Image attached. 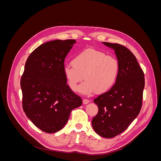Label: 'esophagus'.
I'll list each match as a JSON object with an SVG mask.
<instances>
[{"label": "esophagus", "instance_id": "obj_1", "mask_svg": "<svg viewBox=\"0 0 161 161\" xmlns=\"http://www.w3.org/2000/svg\"><path fill=\"white\" fill-rule=\"evenodd\" d=\"M82 102H83V103H84L85 105H86V104H88V103H89V102H90V100L84 99L83 100H82Z\"/></svg>", "mask_w": 161, "mask_h": 161}]
</instances>
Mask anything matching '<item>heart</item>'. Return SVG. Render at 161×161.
Listing matches in <instances>:
<instances>
[{
    "mask_svg": "<svg viewBox=\"0 0 161 161\" xmlns=\"http://www.w3.org/2000/svg\"><path fill=\"white\" fill-rule=\"evenodd\" d=\"M72 64L64 67V75L70 88L76 91L78 85L84 79L79 92L89 95L96 91L105 92L114 86L118 80L119 64L114 56L106 55L103 52L86 49L73 58Z\"/></svg>",
    "mask_w": 161,
    "mask_h": 161,
    "instance_id": "1",
    "label": "heart"
}]
</instances>
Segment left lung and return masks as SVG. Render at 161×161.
Masks as SVG:
<instances>
[{
    "label": "left lung",
    "mask_w": 161,
    "mask_h": 161,
    "mask_svg": "<svg viewBox=\"0 0 161 161\" xmlns=\"http://www.w3.org/2000/svg\"><path fill=\"white\" fill-rule=\"evenodd\" d=\"M103 43L115 51L119 71L114 86L94 99L99 111L92 119V126L97 134L111 138L127 129L139 114L144 75L135 56L127 47L118 43Z\"/></svg>",
    "instance_id": "left-lung-1"
}]
</instances>
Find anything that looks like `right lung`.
Masks as SVG:
<instances>
[{"mask_svg":"<svg viewBox=\"0 0 161 161\" xmlns=\"http://www.w3.org/2000/svg\"><path fill=\"white\" fill-rule=\"evenodd\" d=\"M75 40H53L37 47L28 57L21 79L23 109L36 127L46 133L64 128L72 109L82 102L66 85L64 59Z\"/></svg>","mask_w":161,"mask_h":161,"instance_id":"1","label":"right lung"}]
</instances>
